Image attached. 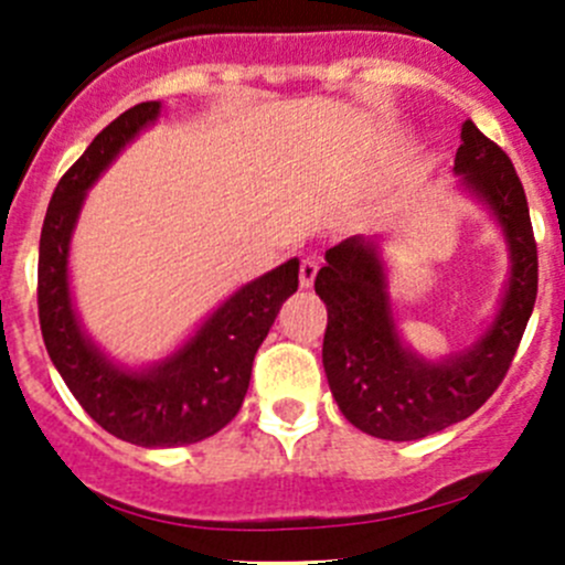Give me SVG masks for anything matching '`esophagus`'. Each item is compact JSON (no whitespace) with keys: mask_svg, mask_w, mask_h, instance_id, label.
<instances>
[{"mask_svg":"<svg viewBox=\"0 0 565 565\" xmlns=\"http://www.w3.org/2000/svg\"><path fill=\"white\" fill-rule=\"evenodd\" d=\"M317 273H319V256H306V259L300 262V273H298V278H300V287H306V289H309L311 284H315Z\"/></svg>","mask_w":565,"mask_h":565,"instance_id":"34e87169","label":"esophagus"}]
</instances>
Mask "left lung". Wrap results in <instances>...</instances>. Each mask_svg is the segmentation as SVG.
Masks as SVG:
<instances>
[{"label": "left lung", "instance_id": "obj_1", "mask_svg": "<svg viewBox=\"0 0 565 565\" xmlns=\"http://www.w3.org/2000/svg\"><path fill=\"white\" fill-rule=\"evenodd\" d=\"M454 172L492 210L511 256L503 303L476 344L443 361H426L402 344L374 241L347 237L324 250L317 273L315 289L328 306L322 366L330 393L352 426L380 440H420L476 413L503 383L533 315L539 250L514 163L465 119Z\"/></svg>", "mask_w": 565, "mask_h": 565}]
</instances>
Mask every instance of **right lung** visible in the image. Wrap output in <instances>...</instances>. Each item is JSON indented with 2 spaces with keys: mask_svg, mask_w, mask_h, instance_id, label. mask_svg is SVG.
<instances>
[{
  "mask_svg": "<svg viewBox=\"0 0 565 565\" xmlns=\"http://www.w3.org/2000/svg\"><path fill=\"white\" fill-rule=\"evenodd\" d=\"M158 114V100L122 111L62 174L40 232L38 315L49 358L95 424L134 446L172 448L204 440L235 418L246 398L256 350L284 300L298 289L300 262H284L237 289L167 361L141 372L108 361L73 309L67 281L71 235L93 182Z\"/></svg>",
  "mask_w": 565,
  "mask_h": 565,
  "instance_id": "right-lung-1",
  "label": "right lung"
}]
</instances>
